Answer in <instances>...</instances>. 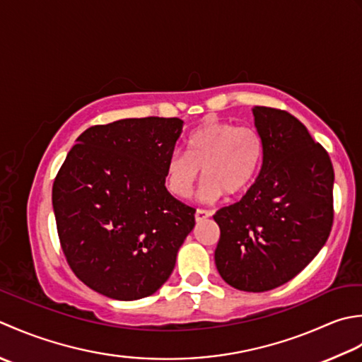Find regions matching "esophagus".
<instances>
[{"mask_svg": "<svg viewBox=\"0 0 362 362\" xmlns=\"http://www.w3.org/2000/svg\"><path fill=\"white\" fill-rule=\"evenodd\" d=\"M212 216L211 211H206V209H197L195 212V220L197 222H203V220H206L208 217Z\"/></svg>", "mask_w": 362, "mask_h": 362, "instance_id": "34e87169", "label": "esophagus"}]
</instances>
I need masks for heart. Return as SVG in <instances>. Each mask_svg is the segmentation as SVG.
Masks as SVG:
<instances>
[{"mask_svg":"<svg viewBox=\"0 0 362 362\" xmlns=\"http://www.w3.org/2000/svg\"><path fill=\"white\" fill-rule=\"evenodd\" d=\"M264 140L252 127L206 122L187 139L186 154L175 151L167 160V187L187 198L202 175V195L217 200L223 194L242 195L255 182L264 162Z\"/></svg>","mask_w":362,"mask_h":362,"instance_id":"obj_1","label":"heart"}]
</instances>
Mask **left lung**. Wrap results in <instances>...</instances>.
Listing matches in <instances>:
<instances>
[{
	"instance_id": "left-lung-1",
	"label": "left lung",
	"mask_w": 362,
	"mask_h": 362,
	"mask_svg": "<svg viewBox=\"0 0 362 362\" xmlns=\"http://www.w3.org/2000/svg\"><path fill=\"white\" fill-rule=\"evenodd\" d=\"M264 140L259 176L242 200L214 216L216 265L239 291L265 292L291 281L325 245L333 226L334 170L327 150L281 109L256 106Z\"/></svg>"
}]
</instances>
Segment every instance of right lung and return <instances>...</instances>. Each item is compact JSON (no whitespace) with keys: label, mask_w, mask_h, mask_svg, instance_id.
<instances>
[{"label":"right lung","mask_w":362,"mask_h":362,"mask_svg":"<svg viewBox=\"0 0 362 362\" xmlns=\"http://www.w3.org/2000/svg\"><path fill=\"white\" fill-rule=\"evenodd\" d=\"M182 120L145 117L95 124L76 139L53 184L70 269L95 292L139 300L156 292L195 226V209L165 187Z\"/></svg>","instance_id":"right-lung-1"}]
</instances>
